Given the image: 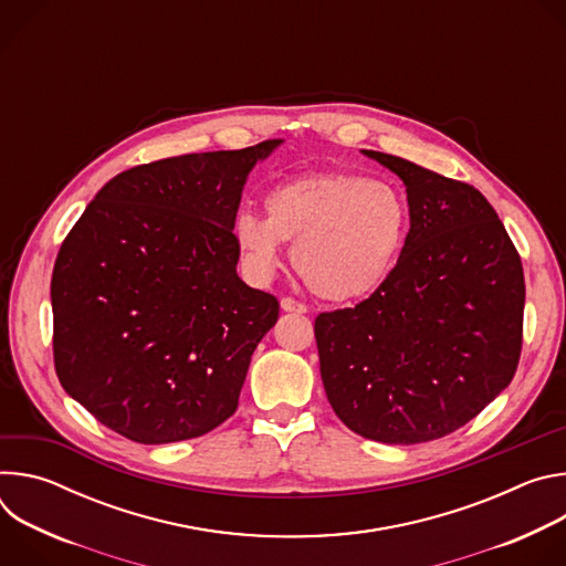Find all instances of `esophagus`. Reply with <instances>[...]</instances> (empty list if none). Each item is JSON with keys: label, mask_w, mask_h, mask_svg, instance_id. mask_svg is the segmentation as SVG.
Returning <instances> with one entry per match:
<instances>
[{"label": "esophagus", "mask_w": 566, "mask_h": 566, "mask_svg": "<svg viewBox=\"0 0 566 566\" xmlns=\"http://www.w3.org/2000/svg\"><path fill=\"white\" fill-rule=\"evenodd\" d=\"M280 306H282V311H286V313H306V304L297 302L295 297H282V300H280Z\"/></svg>", "instance_id": "1"}]
</instances>
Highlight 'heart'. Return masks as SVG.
Instances as JSON below:
<instances>
[{
    "label": "heart",
    "instance_id": "b5f03b06",
    "mask_svg": "<svg viewBox=\"0 0 566 566\" xmlns=\"http://www.w3.org/2000/svg\"><path fill=\"white\" fill-rule=\"evenodd\" d=\"M266 217L239 210L232 221L237 247L258 277L293 244V264L322 300L352 302L378 291L406 247L410 208L391 184L352 172H311L273 186Z\"/></svg>",
    "mask_w": 566,
    "mask_h": 566
}]
</instances>
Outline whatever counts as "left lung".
I'll return each instance as SVG.
<instances>
[{
    "label": "left lung",
    "instance_id": "1",
    "mask_svg": "<svg viewBox=\"0 0 566 566\" xmlns=\"http://www.w3.org/2000/svg\"><path fill=\"white\" fill-rule=\"evenodd\" d=\"M363 154L406 184L410 232L378 291L315 317L319 374L356 434L426 443L465 426L513 380L522 260L479 190L400 156Z\"/></svg>",
    "mask_w": 566,
    "mask_h": 566
}]
</instances>
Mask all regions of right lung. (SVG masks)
Returning a JSON list of instances; mask_svg holds the SVG:
<instances>
[{
    "label": "right lung",
    "mask_w": 566,
    "mask_h": 566,
    "mask_svg": "<svg viewBox=\"0 0 566 566\" xmlns=\"http://www.w3.org/2000/svg\"><path fill=\"white\" fill-rule=\"evenodd\" d=\"M280 143L125 170L62 241L51 277L55 371L109 430L158 446L234 415L280 302L237 275L232 221L249 172Z\"/></svg>",
    "instance_id": "1"
}]
</instances>
